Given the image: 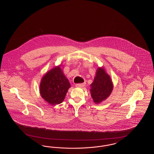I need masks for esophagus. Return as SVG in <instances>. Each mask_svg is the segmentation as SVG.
Segmentation results:
<instances>
[{
    "mask_svg": "<svg viewBox=\"0 0 154 154\" xmlns=\"http://www.w3.org/2000/svg\"><path fill=\"white\" fill-rule=\"evenodd\" d=\"M85 82H84V83H80V84H75V87H79V88H82V87H84L85 85Z\"/></svg>",
    "mask_w": 154,
    "mask_h": 154,
    "instance_id": "1",
    "label": "esophagus"
}]
</instances>
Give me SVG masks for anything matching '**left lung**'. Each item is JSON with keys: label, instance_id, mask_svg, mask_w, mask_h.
Listing matches in <instances>:
<instances>
[{"label": "left lung", "instance_id": "left-lung-1", "mask_svg": "<svg viewBox=\"0 0 154 154\" xmlns=\"http://www.w3.org/2000/svg\"><path fill=\"white\" fill-rule=\"evenodd\" d=\"M92 97L94 102L98 104L106 100L110 96L113 85L110 76L103 68H98L94 82L91 85Z\"/></svg>", "mask_w": 154, "mask_h": 154}]
</instances>
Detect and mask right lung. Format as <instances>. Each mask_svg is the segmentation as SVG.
Returning a JSON list of instances; mask_svg holds the SVG:
<instances>
[{"mask_svg": "<svg viewBox=\"0 0 154 154\" xmlns=\"http://www.w3.org/2000/svg\"><path fill=\"white\" fill-rule=\"evenodd\" d=\"M70 87L69 81L58 66L44 75L40 83V92L47 102L56 105L63 101Z\"/></svg>", "mask_w": 154, "mask_h": 154, "instance_id": "1", "label": "right lung"}]
</instances>
